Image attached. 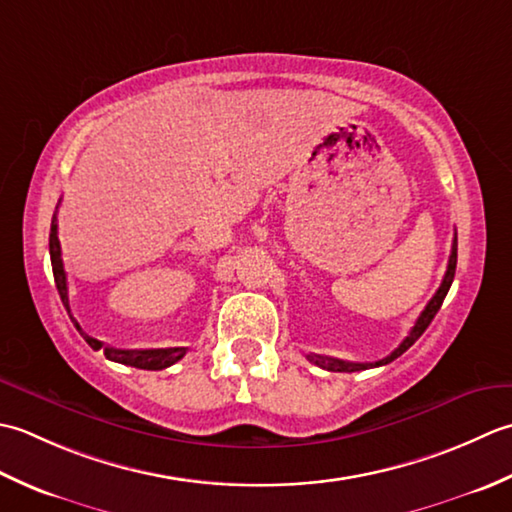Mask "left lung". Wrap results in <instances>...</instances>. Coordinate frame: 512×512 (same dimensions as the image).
Here are the masks:
<instances>
[{
  "label": "left lung",
  "instance_id": "8db88e82",
  "mask_svg": "<svg viewBox=\"0 0 512 512\" xmlns=\"http://www.w3.org/2000/svg\"><path fill=\"white\" fill-rule=\"evenodd\" d=\"M455 267H457V234L453 236V247H451V256H448V267H446V274H444V280L440 289L435 291V296L429 300V305L424 307V311L420 314V318H417V322L413 325V329L409 331V336H406L402 340V344L398 349H395L391 356L382 358L378 362H347V360H338V358H327V356H307L309 362H314L316 367L320 369H327V371H340V373H353V371H364V369H371V367H382V364H389L393 362L395 358H400L402 353L411 347V344L422 336V333L426 331V327L431 325V320L435 318L437 311H440L442 302L448 294V289H451L453 285V278H455Z\"/></svg>",
  "mask_w": 512,
  "mask_h": 512
}]
</instances>
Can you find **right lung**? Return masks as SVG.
<instances>
[{"label": "right lung", "instance_id": "1", "mask_svg": "<svg viewBox=\"0 0 512 512\" xmlns=\"http://www.w3.org/2000/svg\"><path fill=\"white\" fill-rule=\"evenodd\" d=\"M50 263H52V274H55V285L61 296V302L68 309L70 314V305H68V280H66V269H64V260H61V245L57 238V214L52 216L50 223ZM72 318V316H70ZM75 322L77 331L83 336L92 349L99 351L103 349L106 358L112 362H121L128 364V367H137V369H148V371H159L165 367H172L174 362H179L185 356V347H172V349H114V347H106L101 340L88 336L83 333V329L79 327V322L72 318Z\"/></svg>", "mask_w": 512, "mask_h": 512}]
</instances>
